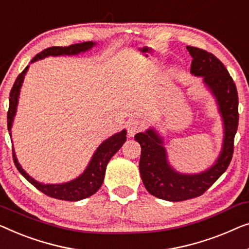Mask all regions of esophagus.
I'll list each match as a JSON object with an SVG mask.
<instances>
[{"label": "esophagus", "instance_id": "esophagus-1", "mask_svg": "<svg viewBox=\"0 0 249 249\" xmlns=\"http://www.w3.org/2000/svg\"><path fill=\"white\" fill-rule=\"evenodd\" d=\"M143 123L139 120H132L127 124V134L128 136H134L136 133L142 131Z\"/></svg>", "mask_w": 249, "mask_h": 249}]
</instances>
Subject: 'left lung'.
I'll return each mask as SVG.
<instances>
[{
	"label": "left lung",
	"mask_w": 249,
	"mask_h": 249,
	"mask_svg": "<svg viewBox=\"0 0 249 249\" xmlns=\"http://www.w3.org/2000/svg\"><path fill=\"white\" fill-rule=\"evenodd\" d=\"M192 56L191 73L202 81L214 97L222 118L223 141L218 158L211 167L198 174H183L168 161L163 138L155 127L138 133L141 145L140 174L146 191L156 197L179 202L202 195L228 168L233 153V140L238 127V93L232 78L214 55L197 47L187 46Z\"/></svg>",
	"instance_id": "1"
}]
</instances>
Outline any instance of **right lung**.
<instances>
[{
	"instance_id": "1",
	"label": "right lung",
	"mask_w": 249,
	"mask_h": 249,
	"mask_svg": "<svg viewBox=\"0 0 249 249\" xmlns=\"http://www.w3.org/2000/svg\"><path fill=\"white\" fill-rule=\"evenodd\" d=\"M97 43L93 41H85L81 44H74L68 47H50L44 50L41 53L37 54L35 57L31 59L30 63L37 62L38 59H43L48 56H62V55H78L80 53H86V52L90 51L93 46H96ZM29 65L20 73L18 78H17L15 85H13L11 92H10V99H9V111H8V129L11 136V128L13 125V121H15L16 114H17V107H18L19 103V96L20 90L22 87L24 75L27 74ZM126 141V129H123L120 133L111 135L110 138L105 140L101 144L98 146L96 151H94L93 156L91 157L90 162L85 171L75 178L66 183L62 184H44L39 183L33 177L29 176L21 164L18 162L17 159L15 149H13V161L17 169L20 171V174L33 184L37 190L43 192L44 194L51 197L64 199V201H80V199L87 198L89 196L93 195L96 192L99 190L103 185L105 173H106V167L108 161L110 160L115 153L122 148Z\"/></svg>"
}]
</instances>
